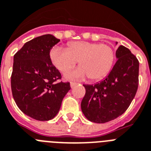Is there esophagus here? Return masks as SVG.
<instances>
[{
	"label": "esophagus",
	"instance_id": "esophagus-1",
	"mask_svg": "<svg viewBox=\"0 0 151 151\" xmlns=\"http://www.w3.org/2000/svg\"><path fill=\"white\" fill-rule=\"evenodd\" d=\"M77 83H75V82H70V88H73V87L75 86V85H77Z\"/></svg>",
	"mask_w": 151,
	"mask_h": 151
}]
</instances>
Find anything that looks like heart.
Here are the masks:
<instances>
[{"label": "heart", "instance_id": "obj_1", "mask_svg": "<svg viewBox=\"0 0 151 151\" xmlns=\"http://www.w3.org/2000/svg\"><path fill=\"white\" fill-rule=\"evenodd\" d=\"M115 58V51L111 46L99 42H73L67 49L55 46L50 51L52 64L62 73L72 69L79 61V68L65 74L68 79L82 80L88 77L93 81H100L110 72Z\"/></svg>", "mask_w": 151, "mask_h": 151}]
</instances>
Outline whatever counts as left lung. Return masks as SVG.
I'll list each match as a JSON object with an SVG mask.
<instances>
[{
  "label": "left lung",
  "mask_w": 151,
  "mask_h": 151,
  "mask_svg": "<svg viewBox=\"0 0 151 151\" xmlns=\"http://www.w3.org/2000/svg\"><path fill=\"white\" fill-rule=\"evenodd\" d=\"M116 57V63L102 81L95 84H84L86 93L81 107L91 122L105 123L115 119L124 113L136 95L139 61L123 46H119Z\"/></svg>",
  "instance_id": "1"
}]
</instances>
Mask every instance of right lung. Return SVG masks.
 Listing matches in <instances>:
<instances>
[{
    "label": "right lung",
    "mask_w": 151,
    "mask_h": 151,
    "mask_svg": "<svg viewBox=\"0 0 151 151\" xmlns=\"http://www.w3.org/2000/svg\"><path fill=\"white\" fill-rule=\"evenodd\" d=\"M60 41L50 34L41 35L27 42L14 56V100L23 113L39 121L54 118L70 89L69 82L57 81L61 74L50 59V50Z\"/></svg>",
    "instance_id": "1"
}]
</instances>
